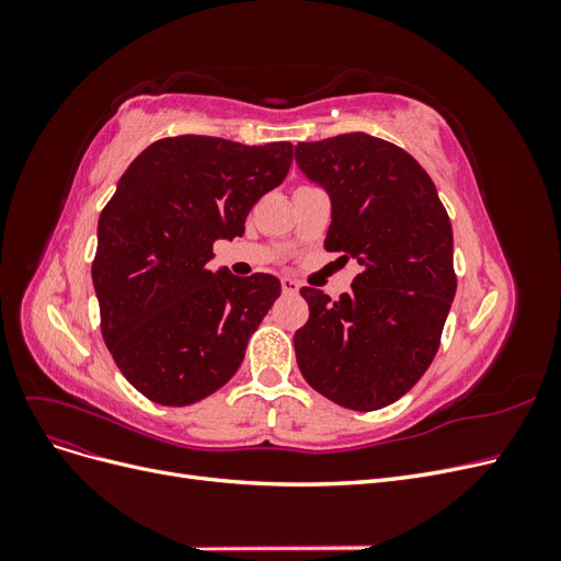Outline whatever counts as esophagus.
<instances>
[{
    "mask_svg": "<svg viewBox=\"0 0 561 561\" xmlns=\"http://www.w3.org/2000/svg\"><path fill=\"white\" fill-rule=\"evenodd\" d=\"M280 287H283V293L285 295H295V293H299V280H295V278H290V276H283L280 278Z\"/></svg>",
    "mask_w": 561,
    "mask_h": 561,
    "instance_id": "34e87169",
    "label": "esophagus"
}]
</instances>
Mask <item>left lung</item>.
I'll list each match as a JSON object with an SVG mask.
<instances>
[{"mask_svg": "<svg viewBox=\"0 0 561 561\" xmlns=\"http://www.w3.org/2000/svg\"><path fill=\"white\" fill-rule=\"evenodd\" d=\"M295 159L330 194L325 250L363 268L339 301L301 287L309 320L295 332L297 365L320 396L375 412L402 398L439 348L456 295L449 215L419 161L367 133L299 142Z\"/></svg>", "mask_w": 561, "mask_h": 561, "instance_id": "obj_1", "label": "left lung"}]
</instances>
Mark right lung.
Instances as JSON below:
<instances>
[{
  "label": "right lung",
  "instance_id": "right-lung-1",
  "mask_svg": "<svg viewBox=\"0 0 561 561\" xmlns=\"http://www.w3.org/2000/svg\"><path fill=\"white\" fill-rule=\"evenodd\" d=\"M290 163V142L178 135L149 145L118 180L91 274L112 358L151 402L194 404L241 367L280 283L213 274V243L243 236L248 213Z\"/></svg>",
  "mask_w": 561,
  "mask_h": 561
}]
</instances>
